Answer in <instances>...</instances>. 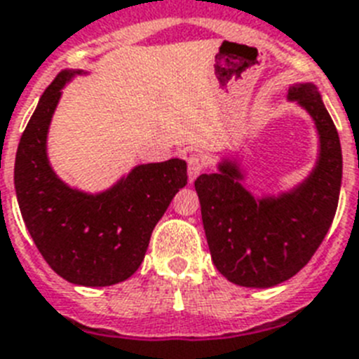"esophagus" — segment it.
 <instances>
[{
    "label": "esophagus",
    "instance_id": "1",
    "mask_svg": "<svg viewBox=\"0 0 359 359\" xmlns=\"http://www.w3.org/2000/svg\"><path fill=\"white\" fill-rule=\"evenodd\" d=\"M189 182H194L196 177L200 176L201 172H203L205 168V159L201 158L200 154H191L189 156Z\"/></svg>",
    "mask_w": 359,
    "mask_h": 359
}]
</instances>
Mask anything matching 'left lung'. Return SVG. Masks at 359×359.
Wrapping results in <instances>:
<instances>
[{
    "instance_id": "1",
    "label": "left lung",
    "mask_w": 359,
    "mask_h": 359,
    "mask_svg": "<svg viewBox=\"0 0 359 359\" xmlns=\"http://www.w3.org/2000/svg\"><path fill=\"white\" fill-rule=\"evenodd\" d=\"M316 127L318 158L311 172L278 194H252L238 156H223L217 172L194 182L216 269L241 287L269 289L298 274L329 232L341 189V145L318 87L289 88Z\"/></svg>"
}]
</instances>
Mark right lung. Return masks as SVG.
I'll return each instance as SVG.
<instances>
[{
  "label": "right lung",
  "mask_w": 359,
  "mask_h": 359,
  "mask_svg": "<svg viewBox=\"0 0 359 359\" xmlns=\"http://www.w3.org/2000/svg\"><path fill=\"white\" fill-rule=\"evenodd\" d=\"M85 74L61 70L43 92L18 145L14 187L27 231L52 271L69 283L109 287L140 269L156 223L187 185V163L136 165L100 192L67 185L48 161V128L61 90Z\"/></svg>",
  "instance_id": "obj_1"
}]
</instances>
